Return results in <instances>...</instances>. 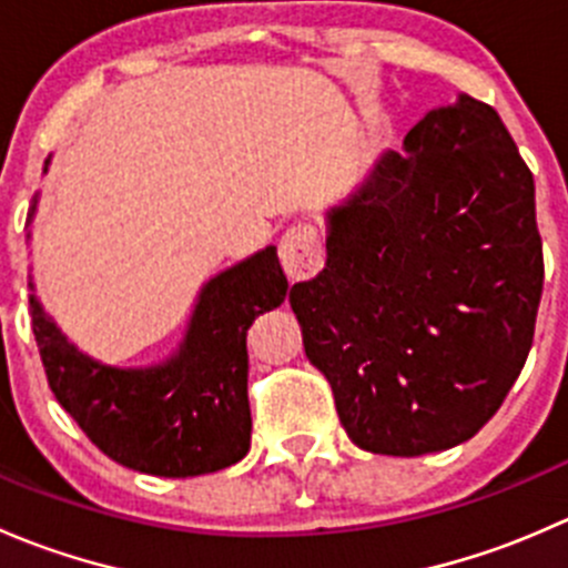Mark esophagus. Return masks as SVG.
Masks as SVG:
<instances>
[{
    "mask_svg": "<svg viewBox=\"0 0 568 568\" xmlns=\"http://www.w3.org/2000/svg\"><path fill=\"white\" fill-rule=\"evenodd\" d=\"M280 261L291 280L316 277L321 263H324V239L307 222L288 227L280 239Z\"/></svg>",
    "mask_w": 568,
    "mask_h": 568,
    "instance_id": "1",
    "label": "esophagus"
}]
</instances>
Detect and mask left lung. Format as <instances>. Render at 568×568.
<instances>
[{"label":"left lung","mask_w":568,"mask_h":568,"mask_svg":"<svg viewBox=\"0 0 568 568\" xmlns=\"http://www.w3.org/2000/svg\"><path fill=\"white\" fill-rule=\"evenodd\" d=\"M326 266L291 288L305 354L357 448L475 437L528 359L544 285L536 186L500 114L432 109L326 214Z\"/></svg>","instance_id":"obj_1"}]
</instances>
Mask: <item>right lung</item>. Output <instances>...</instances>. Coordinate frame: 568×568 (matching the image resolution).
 I'll use <instances>...</instances> for the list:
<instances>
[{
	"instance_id": "add662e5",
	"label": "right lung",
	"mask_w": 568,
	"mask_h": 568,
	"mask_svg": "<svg viewBox=\"0 0 568 568\" xmlns=\"http://www.w3.org/2000/svg\"><path fill=\"white\" fill-rule=\"evenodd\" d=\"M36 205L38 197L30 222ZM285 294L277 250L255 252L203 285L178 352L151 368H112L82 354L36 294L32 332L51 393L95 448L136 473L192 478L247 456V329Z\"/></svg>"
}]
</instances>
